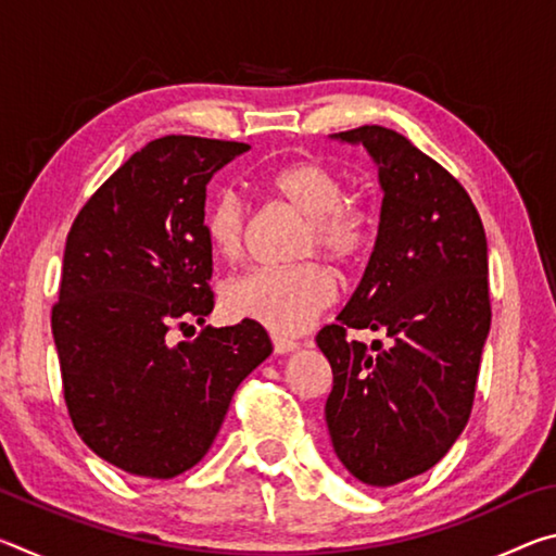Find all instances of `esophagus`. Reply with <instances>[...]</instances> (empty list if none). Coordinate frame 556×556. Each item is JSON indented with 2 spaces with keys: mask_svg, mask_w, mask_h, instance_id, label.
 <instances>
[{
  "mask_svg": "<svg viewBox=\"0 0 556 556\" xmlns=\"http://www.w3.org/2000/svg\"><path fill=\"white\" fill-rule=\"evenodd\" d=\"M271 345H275V353L277 355H289V353H294V351H299V348H301L296 341H289V338H281V336L271 338Z\"/></svg>",
  "mask_w": 556,
  "mask_h": 556,
  "instance_id": "1",
  "label": "esophagus"
}]
</instances>
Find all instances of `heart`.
Segmentation results:
<instances>
[{"label": "heart", "mask_w": 556, "mask_h": 556, "mask_svg": "<svg viewBox=\"0 0 556 556\" xmlns=\"http://www.w3.org/2000/svg\"><path fill=\"white\" fill-rule=\"evenodd\" d=\"M267 188L308 218L304 255L318 250L336 265H353L372 240V215L345 199V184L318 162H291L267 178ZM205 238L220 257H238L244 248L248 208L235 191H220L203 215ZM336 299V279L318 262L296 267H255L230 279L223 308L232 318L265 326L277 336H299Z\"/></svg>", "instance_id": "heart-1"}]
</instances>
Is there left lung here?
Returning <instances> with one entry per match:
<instances>
[{
  "instance_id": "1",
  "label": "left lung",
  "mask_w": 556,
  "mask_h": 556,
  "mask_svg": "<svg viewBox=\"0 0 556 556\" xmlns=\"http://www.w3.org/2000/svg\"><path fill=\"white\" fill-rule=\"evenodd\" d=\"M331 139L370 154L382 205L361 285L316 336L333 370L326 425L348 473L390 488L439 464L470 417L491 331L488 242L464 186L400 131L365 125ZM345 327L391 343L348 342Z\"/></svg>"
}]
</instances>
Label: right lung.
Here are the masks:
<instances>
[{"instance_id": "add662e5", "label": "right lung", "mask_w": 556, "mask_h": 556, "mask_svg": "<svg viewBox=\"0 0 556 556\" xmlns=\"http://www.w3.org/2000/svg\"><path fill=\"white\" fill-rule=\"evenodd\" d=\"M250 144L162 137L131 154L83 205L65 240L51 328L78 437L142 478H174L208 454L238 384L267 361L252 321L168 328L213 312L205 186Z\"/></svg>"}]
</instances>
